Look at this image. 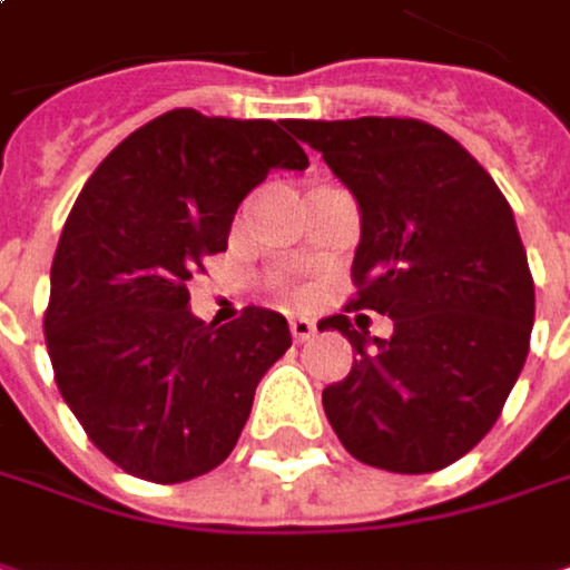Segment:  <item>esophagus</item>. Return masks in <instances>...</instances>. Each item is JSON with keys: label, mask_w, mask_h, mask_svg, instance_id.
<instances>
[{"label": "esophagus", "mask_w": 570, "mask_h": 570, "mask_svg": "<svg viewBox=\"0 0 570 570\" xmlns=\"http://www.w3.org/2000/svg\"><path fill=\"white\" fill-rule=\"evenodd\" d=\"M289 333H293V340H309L313 333H316V323L309 320V316H289Z\"/></svg>", "instance_id": "34e87169"}]
</instances>
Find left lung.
<instances>
[{"mask_svg":"<svg viewBox=\"0 0 570 570\" xmlns=\"http://www.w3.org/2000/svg\"><path fill=\"white\" fill-rule=\"evenodd\" d=\"M360 207L356 299L363 316H326L353 343V370L323 390V409L366 465L422 475L475 449L502 415L528 356L534 284L514 214L455 138L415 118L293 121Z\"/></svg>","mask_w":570,"mask_h":570,"instance_id":"1","label":"left lung"}]
</instances>
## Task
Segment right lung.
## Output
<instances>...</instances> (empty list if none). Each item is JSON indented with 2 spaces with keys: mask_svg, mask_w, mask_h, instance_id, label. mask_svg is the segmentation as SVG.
Listing matches in <instances>:
<instances>
[{
  "mask_svg": "<svg viewBox=\"0 0 570 570\" xmlns=\"http://www.w3.org/2000/svg\"><path fill=\"white\" fill-rule=\"evenodd\" d=\"M289 131L174 108L95 168L65 220L46 309L58 393L128 475L174 485L217 469L293 343L274 309L217 326L187 303L240 200L271 171L309 165Z\"/></svg>",
  "mask_w": 570,
  "mask_h": 570,
  "instance_id": "right-lung-1",
  "label": "right lung"
}]
</instances>
